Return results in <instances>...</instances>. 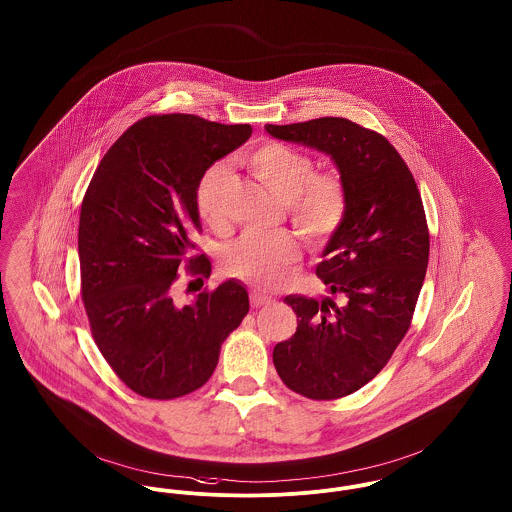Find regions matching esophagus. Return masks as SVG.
<instances>
[{
    "label": "esophagus",
    "mask_w": 512,
    "mask_h": 512,
    "mask_svg": "<svg viewBox=\"0 0 512 512\" xmlns=\"http://www.w3.org/2000/svg\"><path fill=\"white\" fill-rule=\"evenodd\" d=\"M270 303H272V297L262 295V293H250V305L252 307H264V305H270Z\"/></svg>",
    "instance_id": "obj_1"
}]
</instances>
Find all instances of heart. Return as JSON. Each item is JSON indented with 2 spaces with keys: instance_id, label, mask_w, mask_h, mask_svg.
<instances>
[{
  "instance_id": "b5f03b06",
  "label": "heart",
  "mask_w": 512,
  "mask_h": 512,
  "mask_svg": "<svg viewBox=\"0 0 512 512\" xmlns=\"http://www.w3.org/2000/svg\"><path fill=\"white\" fill-rule=\"evenodd\" d=\"M246 167L283 202L297 233L312 246L332 239L347 215V188L336 172H314L312 157L268 141L246 155ZM227 171L215 165L196 188V207L209 225L221 223V192ZM299 256L297 242L283 231H246L225 246L221 270L254 287H272Z\"/></svg>"
}]
</instances>
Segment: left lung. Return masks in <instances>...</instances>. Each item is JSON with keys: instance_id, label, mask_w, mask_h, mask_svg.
Instances as JSON below:
<instances>
[{"instance_id": "obj_1", "label": "left lung", "mask_w": 512, "mask_h": 512, "mask_svg": "<svg viewBox=\"0 0 512 512\" xmlns=\"http://www.w3.org/2000/svg\"><path fill=\"white\" fill-rule=\"evenodd\" d=\"M266 132L330 155L347 188V215L316 266L341 305L285 297L297 332L273 347L287 388L336 400L373 380L408 332L429 262L425 209L408 165L373 130L326 116Z\"/></svg>"}]
</instances>
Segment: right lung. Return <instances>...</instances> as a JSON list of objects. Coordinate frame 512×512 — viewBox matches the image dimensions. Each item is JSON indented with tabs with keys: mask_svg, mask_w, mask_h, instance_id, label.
Returning a JSON list of instances; mask_svg holds the SVG:
<instances>
[{
	"mask_svg": "<svg viewBox=\"0 0 512 512\" xmlns=\"http://www.w3.org/2000/svg\"><path fill=\"white\" fill-rule=\"evenodd\" d=\"M250 134L248 124L194 114L147 116L106 151L85 192L77 244L91 334L112 371L143 398L172 400L202 388L221 343L248 312L237 279L184 307L172 291L182 268L192 277L211 273L209 258L192 254L202 227L196 188Z\"/></svg>",
	"mask_w": 512,
	"mask_h": 512,
	"instance_id": "1",
	"label": "right lung"
}]
</instances>
